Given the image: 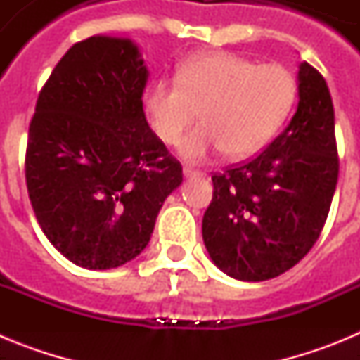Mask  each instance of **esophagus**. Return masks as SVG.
<instances>
[{
  "instance_id": "34e87169",
  "label": "esophagus",
  "mask_w": 360,
  "mask_h": 360,
  "mask_svg": "<svg viewBox=\"0 0 360 360\" xmlns=\"http://www.w3.org/2000/svg\"><path fill=\"white\" fill-rule=\"evenodd\" d=\"M202 171H198V169H193V167H184V176L186 178H193V176H202Z\"/></svg>"
}]
</instances>
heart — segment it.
Here are the masks:
<instances>
[{"label":"heart","instance_id":"1","mask_svg":"<svg viewBox=\"0 0 360 360\" xmlns=\"http://www.w3.org/2000/svg\"><path fill=\"white\" fill-rule=\"evenodd\" d=\"M297 97V82L281 65H259L229 52L198 53L178 66L176 79L157 77L146 91L153 131L174 144L198 117L202 126L178 142V153L202 162L218 151L247 158L281 129Z\"/></svg>","mask_w":360,"mask_h":360}]
</instances>
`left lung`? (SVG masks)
Listing matches in <instances>:
<instances>
[{
    "mask_svg": "<svg viewBox=\"0 0 360 360\" xmlns=\"http://www.w3.org/2000/svg\"><path fill=\"white\" fill-rule=\"evenodd\" d=\"M290 124L247 164L212 176L203 243L212 263L240 281L278 278L319 238L330 211L339 158L335 115L324 77L303 61Z\"/></svg>",
    "mask_w": 360,
    "mask_h": 360,
    "instance_id": "8db88e82",
    "label": "left lung"
}]
</instances>
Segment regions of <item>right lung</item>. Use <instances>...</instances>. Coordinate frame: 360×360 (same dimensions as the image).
<instances>
[{
  "mask_svg": "<svg viewBox=\"0 0 360 360\" xmlns=\"http://www.w3.org/2000/svg\"><path fill=\"white\" fill-rule=\"evenodd\" d=\"M148 66L126 37L91 36L57 63L28 128L25 176L44 236L90 270L135 259L182 165L149 128Z\"/></svg>",
  "mask_w": 360,
  "mask_h": 360,
  "instance_id": "add662e5",
  "label": "right lung"
}]
</instances>
